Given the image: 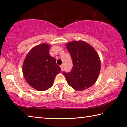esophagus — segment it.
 <instances>
[{"instance_id": "34e87169", "label": "esophagus", "mask_w": 127, "mask_h": 127, "mask_svg": "<svg viewBox=\"0 0 127 127\" xmlns=\"http://www.w3.org/2000/svg\"><path fill=\"white\" fill-rule=\"evenodd\" d=\"M61 68L62 71H63V65H61Z\"/></svg>"}]
</instances>
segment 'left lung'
Here are the masks:
<instances>
[{"instance_id": "8db88e82", "label": "left lung", "mask_w": 127, "mask_h": 127, "mask_svg": "<svg viewBox=\"0 0 127 127\" xmlns=\"http://www.w3.org/2000/svg\"><path fill=\"white\" fill-rule=\"evenodd\" d=\"M71 55L73 68L64 72L68 85L77 91H83L94 85L101 69V61L97 51L85 41H73L66 44Z\"/></svg>"}]
</instances>
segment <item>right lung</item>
Segmentation results:
<instances>
[{"mask_svg":"<svg viewBox=\"0 0 127 127\" xmlns=\"http://www.w3.org/2000/svg\"><path fill=\"white\" fill-rule=\"evenodd\" d=\"M50 45L43 43L32 48L22 65L24 78L30 86L42 91L52 86L55 77L61 72L56 59L49 54Z\"/></svg>","mask_w":127,"mask_h":127,"instance_id":"obj_1","label":"right lung"}]
</instances>
